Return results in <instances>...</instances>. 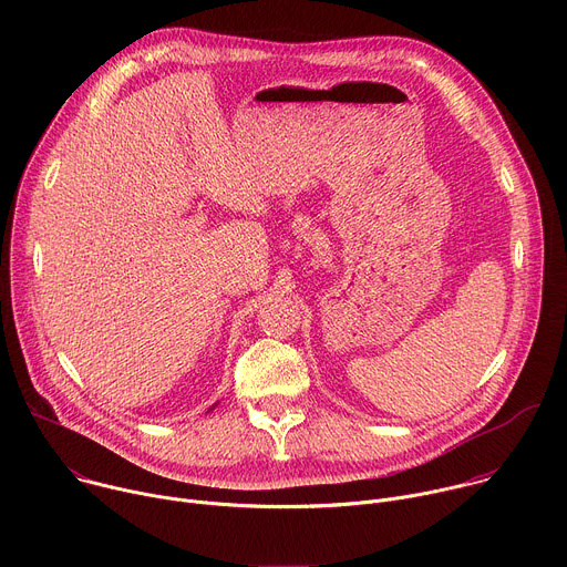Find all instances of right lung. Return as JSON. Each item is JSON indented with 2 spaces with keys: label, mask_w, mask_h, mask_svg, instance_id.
I'll return each mask as SVG.
<instances>
[{
  "label": "right lung",
  "mask_w": 567,
  "mask_h": 567,
  "mask_svg": "<svg viewBox=\"0 0 567 567\" xmlns=\"http://www.w3.org/2000/svg\"><path fill=\"white\" fill-rule=\"evenodd\" d=\"M215 406H217V403H213V406H210V409H208V411H213V409H215Z\"/></svg>",
  "instance_id": "obj_1"
}]
</instances>
